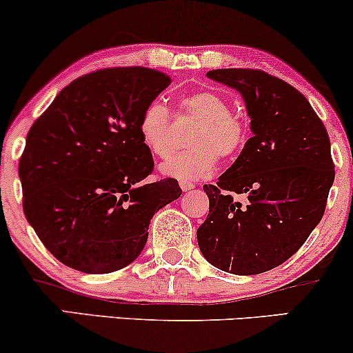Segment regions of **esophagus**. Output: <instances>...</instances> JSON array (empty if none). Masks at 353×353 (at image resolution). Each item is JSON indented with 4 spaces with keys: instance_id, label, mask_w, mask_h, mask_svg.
I'll list each match as a JSON object with an SVG mask.
<instances>
[{
    "instance_id": "obj_1",
    "label": "esophagus",
    "mask_w": 353,
    "mask_h": 353,
    "mask_svg": "<svg viewBox=\"0 0 353 353\" xmlns=\"http://www.w3.org/2000/svg\"><path fill=\"white\" fill-rule=\"evenodd\" d=\"M195 185L194 184H190V182H181V189L184 190V192H189L190 189H194Z\"/></svg>"
}]
</instances>
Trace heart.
Masks as SVG:
<instances>
[{"label": "heart", "instance_id": "obj_1", "mask_svg": "<svg viewBox=\"0 0 353 353\" xmlns=\"http://www.w3.org/2000/svg\"><path fill=\"white\" fill-rule=\"evenodd\" d=\"M230 110V101L217 92L199 90L182 97L179 114L197 120L188 139L190 150L161 164V172L182 182L201 181L215 171L219 158L239 156L248 141L250 126L241 114ZM138 133L152 156L171 154L169 112L161 101L152 100L144 107Z\"/></svg>", "mask_w": 353, "mask_h": 353}]
</instances>
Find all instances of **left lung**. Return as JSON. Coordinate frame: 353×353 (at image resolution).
<instances>
[{
    "label": "left lung",
    "mask_w": 353,
    "mask_h": 353,
    "mask_svg": "<svg viewBox=\"0 0 353 353\" xmlns=\"http://www.w3.org/2000/svg\"><path fill=\"white\" fill-rule=\"evenodd\" d=\"M207 77L240 92L253 136L217 185H203L210 205L199 248L215 268L260 274L298 252L324 215L335 176L329 134L307 99L281 79L254 69Z\"/></svg>",
    "instance_id": "obj_1"
}]
</instances>
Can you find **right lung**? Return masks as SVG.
Segmentation results:
<instances>
[{
  "mask_svg": "<svg viewBox=\"0 0 353 353\" xmlns=\"http://www.w3.org/2000/svg\"><path fill=\"white\" fill-rule=\"evenodd\" d=\"M171 79L144 67L82 75L34 121L19 159L23 209L46 248L82 273H113L143 252L152 215L181 197L148 182L154 161L138 133Z\"/></svg>",
  "mask_w": 353,
  "mask_h": 353,
  "instance_id": "add662e5",
  "label": "right lung"
}]
</instances>
